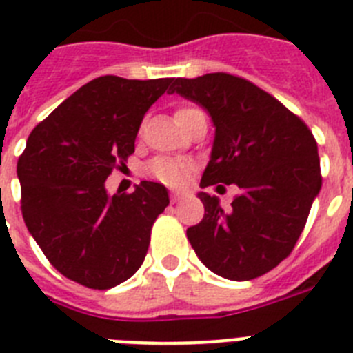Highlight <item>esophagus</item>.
<instances>
[{
	"mask_svg": "<svg viewBox=\"0 0 353 353\" xmlns=\"http://www.w3.org/2000/svg\"><path fill=\"white\" fill-rule=\"evenodd\" d=\"M183 192H171V203H180L183 200Z\"/></svg>",
	"mask_w": 353,
	"mask_h": 353,
	"instance_id": "esophagus-1",
	"label": "esophagus"
}]
</instances>
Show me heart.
Instances as JSON below:
<instances>
[{"label":"heart","instance_id":"1","mask_svg":"<svg viewBox=\"0 0 353 353\" xmlns=\"http://www.w3.org/2000/svg\"><path fill=\"white\" fill-rule=\"evenodd\" d=\"M198 110V108H180L176 110L174 117L185 116V114ZM148 173L155 176L157 180H161L162 183H168L171 188H180L188 182V176L191 173V165L183 161H176V159H168V157H161L155 159L148 164Z\"/></svg>","mask_w":353,"mask_h":353}]
</instances>
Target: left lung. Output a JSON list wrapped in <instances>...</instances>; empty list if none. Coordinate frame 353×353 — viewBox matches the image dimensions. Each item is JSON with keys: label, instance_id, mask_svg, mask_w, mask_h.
<instances>
[{"label": "left lung", "instance_id": "8db88e82", "mask_svg": "<svg viewBox=\"0 0 353 353\" xmlns=\"http://www.w3.org/2000/svg\"><path fill=\"white\" fill-rule=\"evenodd\" d=\"M173 92L207 110L216 128L201 188L241 189L228 212L198 192L205 214L188 228L189 243L216 275L257 279L291 254L305 227L321 189L318 144L300 117L243 78H176Z\"/></svg>", "mask_w": 353, "mask_h": 353}]
</instances>
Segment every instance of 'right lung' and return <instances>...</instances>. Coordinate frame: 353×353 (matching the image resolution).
Returning <instances> with one entry per match:
<instances>
[{
    "mask_svg": "<svg viewBox=\"0 0 353 353\" xmlns=\"http://www.w3.org/2000/svg\"><path fill=\"white\" fill-rule=\"evenodd\" d=\"M173 78L99 77L39 123L17 162L21 210L51 266L90 289H110L139 270L157 216L170 205L162 183L108 194L105 180L135 150L148 108Z\"/></svg>",
    "mask_w": 353,
    "mask_h": 353,
    "instance_id": "right-lung-1",
    "label": "right lung"
}]
</instances>
